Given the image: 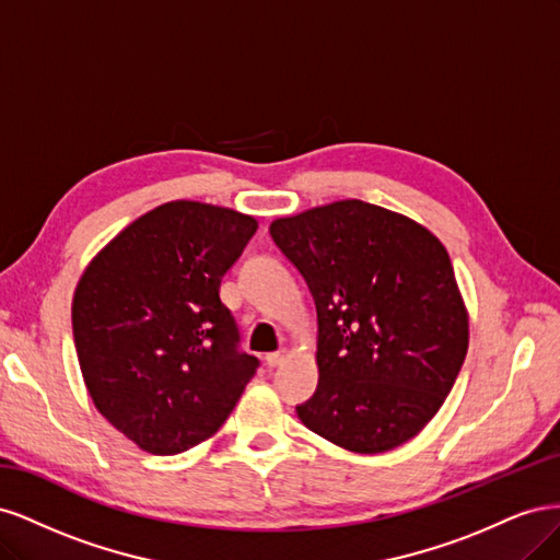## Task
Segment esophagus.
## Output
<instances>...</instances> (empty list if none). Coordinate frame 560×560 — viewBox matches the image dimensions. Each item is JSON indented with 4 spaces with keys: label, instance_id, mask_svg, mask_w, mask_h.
<instances>
[{
    "label": "esophagus",
    "instance_id": "obj_1",
    "mask_svg": "<svg viewBox=\"0 0 560 560\" xmlns=\"http://www.w3.org/2000/svg\"><path fill=\"white\" fill-rule=\"evenodd\" d=\"M284 360H287V354H284V352H268V354H266V364H268L270 369L280 366Z\"/></svg>",
    "mask_w": 560,
    "mask_h": 560
}]
</instances>
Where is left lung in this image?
Returning <instances> with one entry per match:
<instances>
[{
  "label": "left lung",
  "mask_w": 560,
  "mask_h": 560,
  "mask_svg": "<svg viewBox=\"0 0 560 560\" xmlns=\"http://www.w3.org/2000/svg\"><path fill=\"white\" fill-rule=\"evenodd\" d=\"M317 308V389L303 425L350 453H385L442 409L469 346L446 247L416 219L348 198L270 222Z\"/></svg>",
  "instance_id": "obj_1"
}]
</instances>
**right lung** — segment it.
<instances>
[{"mask_svg":"<svg viewBox=\"0 0 560 560\" xmlns=\"http://www.w3.org/2000/svg\"><path fill=\"white\" fill-rule=\"evenodd\" d=\"M257 219L200 200H171L135 219L83 268L72 329L95 409L132 444L175 455L210 439L259 360L219 284Z\"/></svg>","mask_w":560,"mask_h":560,"instance_id":"obj_1","label":"right lung"}]
</instances>
